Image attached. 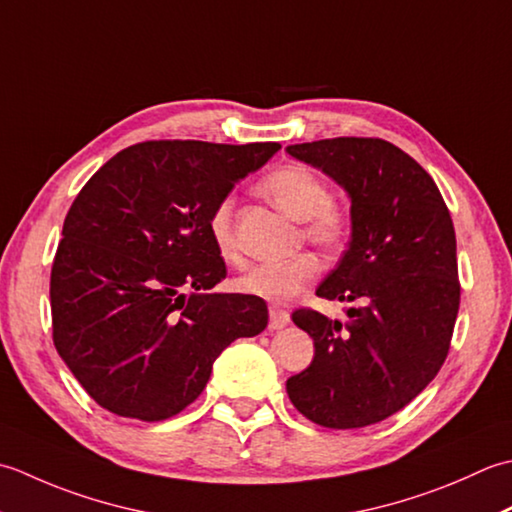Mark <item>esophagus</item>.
<instances>
[{
	"mask_svg": "<svg viewBox=\"0 0 512 512\" xmlns=\"http://www.w3.org/2000/svg\"><path fill=\"white\" fill-rule=\"evenodd\" d=\"M289 325V314L280 307H269V329H283Z\"/></svg>",
	"mask_w": 512,
	"mask_h": 512,
	"instance_id": "obj_1",
	"label": "esophagus"
}]
</instances>
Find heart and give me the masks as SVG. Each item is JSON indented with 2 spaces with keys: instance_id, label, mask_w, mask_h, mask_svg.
<instances>
[{
  "instance_id": "heart-1",
  "label": "heart",
  "mask_w": 512,
  "mask_h": 512,
  "mask_svg": "<svg viewBox=\"0 0 512 512\" xmlns=\"http://www.w3.org/2000/svg\"><path fill=\"white\" fill-rule=\"evenodd\" d=\"M260 190L291 218L305 223V236L322 249H338L347 243L351 225L347 212L331 203L329 185L320 174L291 163L271 172L260 183ZM210 236L227 263H238V243L234 232V201L232 196L221 198L210 214ZM318 274V260L311 254H298L280 263H263L249 269L236 280V287L249 296L269 302H285L298 296Z\"/></svg>"
}]
</instances>
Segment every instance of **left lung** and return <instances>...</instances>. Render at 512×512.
Wrapping results in <instances>:
<instances>
[{"label":"left lung","instance_id":"8db88e82","mask_svg":"<svg viewBox=\"0 0 512 512\" xmlns=\"http://www.w3.org/2000/svg\"><path fill=\"white\" fill-rule=\"evenodd\" d=\"M351 201V238L316 294L351 302L347 325L311 309L291 320L314 360L287 380L291 404L327 429H362L404 409L446 360L460 283L451 214L420 163L382 139L287 145Z\"/></svg>","mask_w":512,"mask_h":512}]
</instances>
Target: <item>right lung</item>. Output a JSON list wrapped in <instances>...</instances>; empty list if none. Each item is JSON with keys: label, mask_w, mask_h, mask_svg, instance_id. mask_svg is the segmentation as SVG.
<instances>
[{"label": "right lung", "mask_w": 512, "mask_h": 512, "mask_svg": "<svg viewBox=\"0 0 512 512\" xmlns=\"http://www.w3.org/2000/svg\"><path fill=\"white\" fill-rule=\"evenodd\" d=\"M278 150L145 141L83 185L52 263V340L103 409L168 420L203 393L225 347L267 327L263 298L214 291L227 269L207 223Z\"/></svg>", "instance_id": "add662e5"}]
</instances>
